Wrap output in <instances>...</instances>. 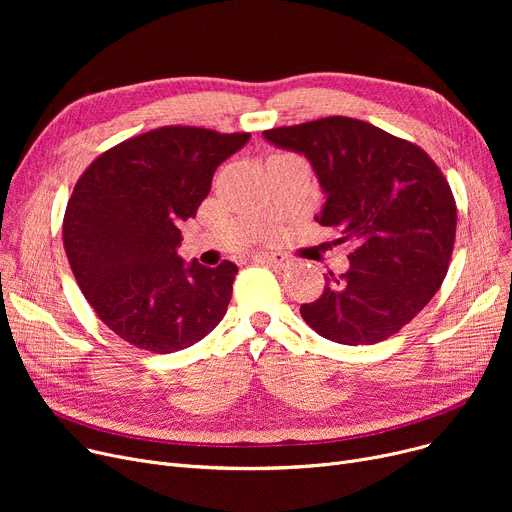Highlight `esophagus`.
I'll list each match as a JSON object with an SVG mask.
<instances>
[{"label":"esophagus","instance_id":"esophagus-1","mask_svg":"<svg viewBox=\"0 0 512 512\" xmlns=\"http://www.w3.org/2000/svg\"><path fill=\"white\" fill-rule=\"evenodd\" d=\"M255 261L276 267V270H288V267L292 265V261L280 253H259V255H255Z\"/></svg>","mask_w":512,"mask_h":512}]
</instances>
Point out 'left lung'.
I'll list each match as a JSON object with an SVG mask.
<instances>
[{"instance_id": "8db88e82", "label": "left lung", "mask_w": 512, "mask_h": 512, "mask_svg": "<svg viewBox=\"0 0 512 512\" xmlns=\"http://www.w3.org/2000/svg\"><path fill=\"white\" fill-rule=\"evenodd\" d=\"M303 153L328 195L317 222L351 247L348 272L301 305L319 336L359 346L405 328L442 286L456 236V201L436 161L419 145L369 122L330 116L263 130Z\"/></svg>"}]
</instances>
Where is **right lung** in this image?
<instances>
[{
  "instance_id": "1",
  "label": "right lung",
  "mask_w": 512,
  "mask_h": 512,
  "mask_svg": "<svg viewBox=\"0 0 512 512\" xmlns=\"http://www.w3.org/2000/svg\"><path fill=\"white\" fill-rule=\"evenodd\" d=\"M249 139L161 126L103 151L76 180L64 249L85 299L124 342L168 355L205 338L226 315L238 267L184 265L178 226L195 218L213 172Z\"/></svg>"
}]
</instances>
